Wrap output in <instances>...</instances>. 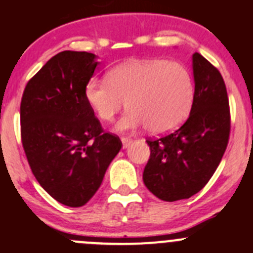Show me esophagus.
<instances>
[{
  "instance_id": "esophagus-1",
  "label": "esophagus",
  "mask_w": 253,
  "mask_h": 253,
  "mask_svg": "<svg viewBox=\"0 0 253 253\" xmlns=\"http://www.w3.org/2000/svg\"><path fill=\"white\" fill-rule=\"evenodd\" d=\"M121 141H122V147L124 148H127L132 143V138L129 137H121Z\"/></svg>"
}]
</instances>
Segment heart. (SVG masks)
Returning <instances> with one entry per match:
<instances>
[{
    "instance_id": "heart-1",
    "label": "heart",
    "mask_w": 253,
    "mask_h": 253,
    "mask_svg": "<svg viewBox=\"0 0 253 253\" xmlns=\"http://www.w3.org/2000/svg\"><path fill=\"white\" fill-rule=\"evenodd\" d=\"M195 96L191 71L169 60L127 61L113 67L107 80L92 79L84 87L86 102L101 121H113L126 101L128 111L117 128L146 126L153 134L178 128L190 116Z\"/></svg>"
}]
</instances>
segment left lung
<instances>
[{
	"label": "left lung",
	"mask_w": 253,
	"mask_h": 253,
	"mask_svg": "<svg viewBox=\"0 0 253 253\" xmlns=\"http://www.w3.org/2000/svg\"><path fill=\"white\" fill-rule=\"evenodd\" d=\"M196 96L185 122L160 138H147L146 187L167 202L202 190L218 167L231 131L227 89L219 71L202 55L192 56Z\"/></svg>",
	"instance_id": "8db88e82"
}]
</instances>
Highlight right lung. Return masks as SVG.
<instances>
[{"instance_id":"obj_1","label":"right lung","mask_w":253,"mask_h":253,"mask_svg":"<svg viewBox=\"0 0 253 253\" xmlns=\"http://www.w3.org/2000/svg\"><path fill=\"white\" fill-rule=\"evenodd\" d=\"M94 58L60 52L27 82L21 100V141L31 171L51 197L70 207L91 200L122 147L84 98Z\"/></svg>"}]
</instances>
